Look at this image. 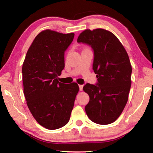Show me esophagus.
Listing matches in <instances>:
<instances>
[{
    "label": "esophagus",
    "mask_w": 153,
    "mask_h": 153,
    "mask_svg": "<svg viewBox=\"0 0 153 153\" xmlns=\"http://www.w3.org/2000/svg\"><path fill=\"white\" fill-rule=\"evenodd\" d=\"M83 86H84V85H79V90H81V91L83 90Z\"/></svg>",
    "instance_id": "esophagus-1"
}]
</instances>
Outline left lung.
I'll return each mask as SVG.
<instances>
[{
	"label": "left lung",
	"instance_id": "1",
	"mask_svg": "<svg viewBox=\"0 0 153 153\" xmlns=\"http://www.w3.org/2000/svg\"><path fill=\"white\" fill-rule=\"evenodd\" d=\"M77 42L92 48L93 70L98 78L97 85L86 84L83 88L90 97L86 113L93 122L110 124L120 117L128 100L131 84L128 55L115 35L101 28L83 31Z\"/></svg>",
	"mask_w": 153,
	"mask_h": 153
}]
</instances>
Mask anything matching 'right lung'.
<instances>
[{"label":"right lung","instance_id":"1","mask_svg":"<svg viewBox=\"0 0 153 153\" xmlns=\"http://www.w3.org/2000/svg\"><path fill=\"white\" fill-rule=\"evenodd\" d=\"M74 38V33L42 31L30 46L23 64L27 105L36 121L48 129L68 123L79 92L77 83L65 84L58 77L65 67V51Z\"/></svg>","mask_w":153,"mask_h":153}]
</instances>
